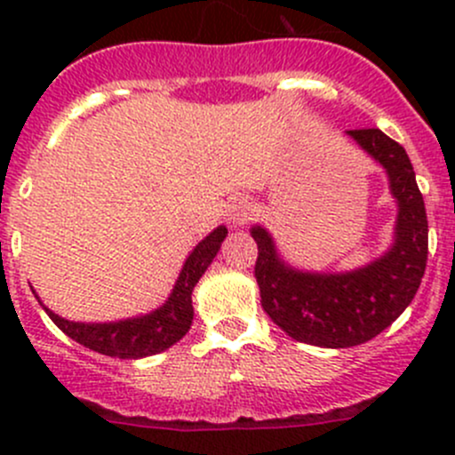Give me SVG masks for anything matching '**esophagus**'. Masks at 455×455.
I'll return each instance as SVG.
<instances>
[{
	"label": "esophagus",
	"mask_w": 455,
	"mask_h": 455,
	"mask_svg": "<svg viewBox=\"0 0 455 455\" xmlns=\"http://www.w3.org/2000/svg\"><path fill=\"white\" fill-rule=\"evenodd\" d=\"M227 215H228V222H231L235 228L244 227V224L255 215V204L246 198V196H235V198L228 200Z\"/></svg>",
	"instance_id": "obj_1"
}]
</instances>
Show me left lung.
Listing matches in <instances>:
<instances>
[{
	"mask_svg": "<svg viewBox=\"0 0 455 455\" xmlns=\"http://www.w3.org/2000/svg\"><path fill=\"white\" fill-rule=\"evenodd\" d=\"M385 169L396 202L392 244L352 270H304L279 253L273 233L251 227L257 242L255 279L261 308L295 341L316 347H352L370 341L411 304L427 266V213L407 151L380 130H350Z\"/></svg>",
	"mask_w": 455,
	"mask_h": 455,
	"instance_id": "obj_1",
	"label": "left lung"
}]
</instances>
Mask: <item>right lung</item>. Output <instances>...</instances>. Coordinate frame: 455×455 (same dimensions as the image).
<instances>
[{"label":"right lung","instance_id":"add662e5","mask_svg":"<svg viewBox=\"0 0 455 455\" xmlns=\"http://www.w3.org/2000/svg\"><path fill=\"white\" fill-rule=\"evenodd\" d=\"M228 228L224 224L215 227L204 240L196 244L189 257L182 264L180 275L173 283L172 292L164 299L163 306L154 308L151 313L127 316L118 321H99V323H85V321H70L66 316L52 313L39 295V304L44 306L45 315L54 321L61 332L75 339L81 346L99 352V355L114 356V359H145V356L160 355L169 350L173 343L180 341L189 332L194 323V304H191V292L196 283L209 268L213 257L218 255Z\"/></svg>","mask_w":455,"mask_h":455}]
</instances>
